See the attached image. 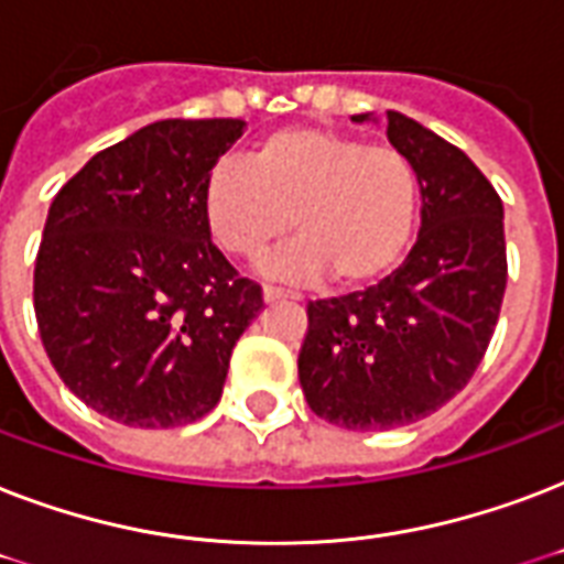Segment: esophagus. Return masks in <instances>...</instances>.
<instances>
[{"label":"esophagus","instance_id":"1","mask_svg":"<svg viewBox=\"0 0 564 564\" xmlns=\"http://www.w3.org/2000/svg\"><path fill=\"white\" fill-rule=\"evenodd\" d=\"M263 299L272 304V301H301L299 292L281 290V286H263Z\"/></svg>","mask_w":564,"mask_h":564}]
</instances>
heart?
Returning <instances> with one entry per match:
<instances>
[{"label":"heart","mask_w":564,"mask_h":564,"mask_svg":"<svg viewBox=\"0 0 564 564\" xmlns=\"http://www.w3.org/2000/svg\"><path fill=\"white\" fill-rule=\"evenodd\" d=\"M419 170L392 143L330 128H281L204 178L202 213L213 242L254 263L290 234L301 239L265 265L290 281L327 272L345 290L369 286L401 263L415 234Z\"/></svg>","instance_id":"1"}]
</instances>
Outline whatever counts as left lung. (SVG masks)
<instances>
[{
	"instance_id": "left-lung-1",
	"label": "left lung",
	"mask_w": 564,
	"mask_h": 564,
	"mask_svg": "<svg viewBox=\"0 0 564 564\" xmlns=\"http://www.w3.org/2000/svg\"><path fill=\"white\" fill-rule=\"evenodd\" d=\"M386 122L419 170V239L377 286L310 301L299 354L310 410L345 430L403 427L445 406L480 366L507 290L503 202L489 178L415 119L389 110Z\"/></svg>"
}]
</instances>
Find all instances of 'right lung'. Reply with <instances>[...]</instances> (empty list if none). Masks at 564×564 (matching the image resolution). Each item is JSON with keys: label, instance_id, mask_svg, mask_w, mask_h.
I'll return each instance as SVG.
<instances>
[{"label": "right lung", "instance_id": "right-lung-1", "mask_svg": "<svg viewBox=\"0 0 564 564\" xmlns=\"http://www.w3.org/2000/svg\"><path fill=\"white\" fill-rule=\"evenodd\" d=\"M242 119H161L57 189L34 316L69 392L128 427H181L219 403L260 283L213 246L202 187Z\"/></svg>", "mask_w": 564, "mask_h": 564}]
</instances>
